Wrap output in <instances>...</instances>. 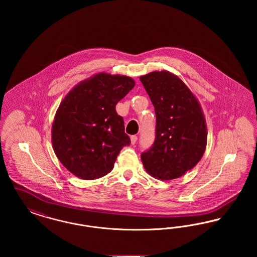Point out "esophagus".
Instances as JSON below:
<instances>
[{
	"instance_id": "esophagus-1",
	"label": "esophagus",
	"mask_w": 257,
	"mask_h": 257,
	"mask_svg": "<svg viewBox=\"0 0 257 257\" xmlns=\"http://www.w3.org/2000/svg\"><path fill=\"white\" fill-rule=\"evenodd\" d=\"M137 140H138V137L137 136H131V144L134 146L135 144L137 143Z\"/></svg>"
}]
</instances>
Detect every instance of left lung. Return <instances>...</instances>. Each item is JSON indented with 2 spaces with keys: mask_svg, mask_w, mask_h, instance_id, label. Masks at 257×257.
<instances>
[{
  "mask_svg": "<svg viewBox=\"0 0 257 257\" xmlns=\"http://www.w3.org/2000/svg\"><path fill=\"white\" fill-rule=\"evenodd\" d=\"M156 114V138L141 156L151 176L171 180L184 175L202 158L207 126L196 95L175 74L167 70L141 76Z\"/></svg>",
  "mask_w": 257,
  "mask_h": 257,
  "instance_id": "obj_1",
  "label": "left lung"
}]
</instances>
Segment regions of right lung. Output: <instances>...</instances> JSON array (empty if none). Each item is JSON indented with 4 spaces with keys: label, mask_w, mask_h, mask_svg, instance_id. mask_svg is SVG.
<instances>
[{
    "label": "right lung",
    "mask_w": 257,
    "mask_h": 257,
    "mask_svg": "<svg viewBox=\"0 0 257 257\" xmlns=\"http://www.w3.org/2000/svg\"><path fill=\"white\" fill-rule=\"evenodd\" d=\"M135 86L128 76L100 72L80 82L65 95L52 124V145L61 164L75 176L93 180L113 169L130 145L115 106Z\"/></svg>",
    "instance_id": "1"
}]
</instances>
